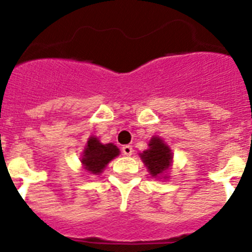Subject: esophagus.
I'll use <instances>...</instances> for the list:
<instances>
[{"instance_id":"34e87169","label":"esophagus","mask_w":252,"mask_h":252,"mask_svg":"<svg viewBox=\"0 0 252 252\" xmlns=\"http://www.w3.org/2000/svg\"><path fill=\"white\" fill-rule=\"evenodd\" d=\"M122 153H124V155H126V157H130V155H132V153H133L132 146H130V145L122 146Z\"/></svg>"}]
</instances>
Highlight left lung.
Masks as SVG:
<instances>
[{
    "mask_svg": "<svg viewBox=\"0 0 252 252\" xmlns=\"http://www.w3.org/2000/svg\"><path fill=\"white\" fill-rule=\"evenodd\" d=\"M148 145L149 148L139 155L149 174L157 179H168L173 165V151L160 136L151 137Z\"/></svg>",
    "mask_w": 252,
    "mask_h": 252,
    "instance_id": "obj_1",
    "label": "left lung"
}]
</instances>
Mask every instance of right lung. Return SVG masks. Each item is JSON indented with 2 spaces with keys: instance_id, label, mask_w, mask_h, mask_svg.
Listing matches in <instances>:
<instances>
[{
  "instance_id": "add662e5",
  "label": "right lung",
  "mask_w": 252,
  "mask_h": 252,
  "mask_svg": "<svg viewBox=\"0 0 252 252\" xmlns=\"http://www.w3.org/2000/svg\"><path fill=\"white\" fill-rule=\"evenodd\" d=\"M120 155V149L112 142L102 144L98 137H88L82 153L81 162L84 170L91 175H99L103 173L108 162Z\"/></svg>"
}]
</instances>
